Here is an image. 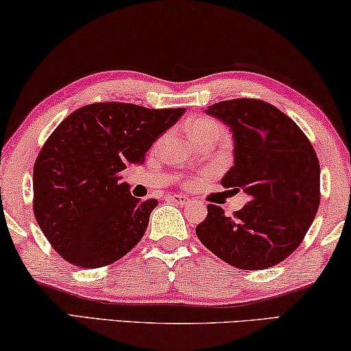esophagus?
<instances>
[{"instance_id":"esophagus-1","label":"esophagus","mask_w":351,"mask_h":351,"mask_svg":"<svg viewBox=\"0 0 351 351\" xmlns=\"http://www.w3.org/2000/svg\"><path fill=\"white\" fill-rule=\"evenodd\" d=\"M169 200L176 203V205H186V203L191 202V198H187L186 195H178V193H173V195L169 197Z\"/></svg>"}]
</instances>
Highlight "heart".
I'll use <instances>...</instances> for the list:
<instances>
[{"label":"heart","mask_w":351,"mask_h":351,"mask_svg":"<svg viewBox=\"0 0 351 351\" xmlns=\"http://www.w3.org/2000/svg\"><path fill=\"white\" fill-rule=\"evenodd\" d=\"M222 134V125L219 124L216 119L213 118H197L189 124V135L192 140L206 137V135H221Z\"/></svg>","instance_id":"heart-1"}]
</instances>
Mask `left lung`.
Segmentation results:
<instances>
[{
  "mask_svg": "<svg viewBox=\"0 0 351 351\" xmlns=\"http://www.w3.org/2000/svg\"><path fill=\"white\" fill-rule=\"evenodd\" d=\"M206 113L232 128L234 165L222 186L245 191L232 217L208 205L195 233L206 249L239 269H266L300 247L320 205V162L290 117L260 99H232Z\"/></svg>",
  "mask_w": 351,
  "mask_h": 351,
  "instance_id": "1",
  "label": "left lung"
}]
</instances>
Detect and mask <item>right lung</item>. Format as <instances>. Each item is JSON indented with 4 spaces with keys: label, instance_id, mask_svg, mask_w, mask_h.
<instances>
[{
    "label": "right lung",
    "instance_id": "obj_1",
    "mask_svg": "<svg viewBox=\"0 0 351 351\" xmlns=\"http://www.w3.org/2000/svg\"><path fill=\"white\" fill-rule=\"evenodd\" d=\"M186 108L94 102L77 108L42 146L33 170V211L61 258L102 268L143 238L156 198L137 200L123 180Z\"/></svg>",
    "mask_w": 351,
    "mask_h": 351
}]
</instances>
